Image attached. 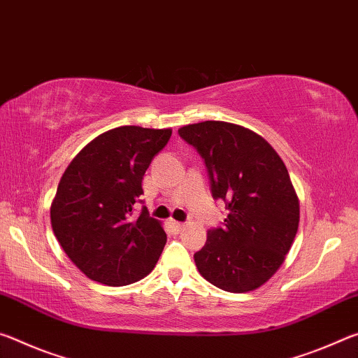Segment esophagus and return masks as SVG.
Returning a JSON list of instances; mask_svg holds the SVG:
<instances>
[{"instance_id": "obj_1", "label": "esophagus", "mask_w": 358, "mask_h": 358, "mask_svg": "<svg viewBox=\"0 0 358 358\" xmlns=\"http://www.w3.org/2000/svg\"><path fill=\"white\" fill-rule=\"evenodd\" d=\"M171 225H173V228H174V230L176 231H182L184 230V228H185V224H182V222H176V220H173L171 222Z\"/></svg>"}]
</instances>
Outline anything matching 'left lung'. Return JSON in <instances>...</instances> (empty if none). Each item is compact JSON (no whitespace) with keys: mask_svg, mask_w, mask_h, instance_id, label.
Here are the masks:
<instances>
[{"mask_svg":"<svg viewBox=\"0 0 358 358\" xmlns=\"http://www.w3.org/2000/svg\"><path fill=\"white\" fill-rule=\"evenodd\" d=\"M179 136L206 165L214 200H224V225L210 228L195 259L219 289L244 294L278 271L294 243L300 203L278 152L260 134L228 122L182 127Z\"/></svg>","mask_w":358,"mask_h":358,"instance_id":"1","label":"left lung"}]
</instances>
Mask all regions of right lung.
<instances>
[{
  "instance_id": "add662e5",
  "label": "right lung",
  "mask_w": 358,
  "mask_h": 358,
  "mask_svg": "<svg viewBox=\"0 0 358 358\" xmlns=\"http://www.w3.org/2000/svg\"><path fill=\"white\" fill-rule=\"evenodd\" d=\"M171 128L134 125L99 134L69 163L50 206L58 243L87 278L120 287L138 282L154 269L166 233L143 208V178L168 144Z\"/></svg>"
}]
</instances>
